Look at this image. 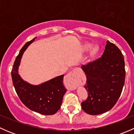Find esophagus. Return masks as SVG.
I'll list each match as a JSON object with an SVG mask.
<instances>
[{
  "label": "esophagus",
  "instance_id": "34e87169",
  "mask_svg": "<svg viewBox=\"0 0 134 134\" xmlns=\"http://www.w3.org/2000/svg\"><path fill=\"white\" fill-rule=\"evenodd\" d=\"M81 74H82V71L80 69V68H75L72 71H71L66 76V78L71 80V81L72 82V90H75L76 87V82L78 80V77Z\"/></svg>",
  "mask_w": 134,
  "mask_h": 134
}]
</instances>
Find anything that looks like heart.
<instances>
[{
	"instance_id": "1",
	"label": "heart",
	"mask_w": 134,
	"mask_h": 134,
	"mask_svg": "<svg viewBox=\"0 0 134 134\" xmlns=\"http://www.w3.org/2000/svg\"><path fill=\"white\" fill-rule=\"evenodd\" d=\"M92 48V45H91V44H87V45H86V48H87V49H90V48Z\"/></svg>"
}]
</instances>
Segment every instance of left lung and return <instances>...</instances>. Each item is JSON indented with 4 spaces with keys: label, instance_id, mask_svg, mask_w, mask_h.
I'll use <instances>...</instances> for the list:
<instances>
[{
    "label": "left lung",
    "instance_id": "obj_1",
    "mask_svg": "<svg viewBox=\"0 0 134 134\" xmlns=\"http://www.w3.org/2000/svg\"><path fill=\"white\" fill-rule=\"evenodd\" d=\"M86 75L84 87L88 97L81 104L90 115H99L110 110L117 103L125 84L124 56L119 48L108 41L100 58L83 65Z\"/></svg>",
    "mask_w": 134,
    "mask_h": 134
}]
</instances>
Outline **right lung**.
Masks as SVG:
<instances>
[{"label": "right lung", "mask_w": 134, "mask_h": 134, "mask_svg": "<svg viewBox=\"0 0 134 134\" xmlns=\"http://www.w3.org/2000/svg\"><path fill=\"white\" fill-rule=\"evenodd\" d=\"M35 38L27 42L16 57L12 70V78L16 93L28 108L46 115H53L59 110L67 90L63 84L64 75L56 77L39 86H32L21 79L18 67L23 52Z\"/></svg>", "instance_id": "right-lung-1"}]
</instances>
